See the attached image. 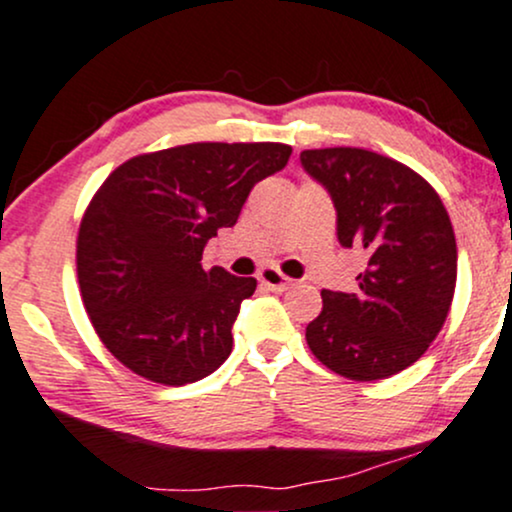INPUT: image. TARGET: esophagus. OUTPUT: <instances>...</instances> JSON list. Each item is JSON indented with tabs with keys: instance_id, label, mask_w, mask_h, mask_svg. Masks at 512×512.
<instances>
[{
	"instance_id": "34e87169",
	"label": "esophagus",
	"mask_w": 512,
	"mask_h": 512,
	"mask_svg": "<svg viewBox=\"0 0 512 512\" xmlns=\"http://www.w3.org/2000/svg\"><path fill=\"white\" fill-rule=\"evenodd\" d=\"M260 284L269 291H286L291 286V279H286L279 269L267 267L260 272Z\"/></svg>"
}]
</instances>
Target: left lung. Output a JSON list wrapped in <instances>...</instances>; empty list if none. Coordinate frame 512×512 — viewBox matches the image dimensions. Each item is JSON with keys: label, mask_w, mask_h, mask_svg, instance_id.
<instances>
[{"label": "left lung", "mask_w": 512, "mask_h": 512, "mask_svg": "<svg viewBox=\"0 0 512 512\" xmlns=\"http://www.w3.org/2000/svg\"><path fill=\"white\" fill-rule=\"evenodd\" d=\"M301 165L333 199L340 245L369 257L355 294L320 291L308 347L347 379L403 372L425 355L452 306L457 240L445 204L418 172L372 150H303Z\"/></svg>", "instance_id": "8db88e82"}]
</instances>
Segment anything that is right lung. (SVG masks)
Here are the masks:
<instances>
[{
	"mask_svg": "<svg viewBox=\"0 0 512 512\" xmlns=\"http://www.w3.org/2000/svg\"><path fill=\"white\" fill-rule=\"evenodd\" d=\"M289 155L284 143H189L131 157L106 177L77 235V277L99 340L123 367L184 386L226 362L257 282L206 272L201 255Z\"/></svg>",
	"mask_w": 512,
	"mask_h": 512,
	"instance_id": "obj_1",
	"label": "right lung"
}]
</instances>
